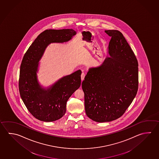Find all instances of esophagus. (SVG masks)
Wrapping results in <instances>:
<instances>
[{
  "mask_svg": "<svg viewBox=\"0 0 159 159\" xmlns=\"http://www.w3.org/2000/svg\"><path fill=\"white\" fill-rule=\"evenodd\" d=\"M85 76V75L84 73H82L81 75V81L83 80L84 79Z\"/></svg>",
  "mask_w": 159,
  "mask_h": 159,
  "instance_id": "esophagus-1",
  "label": "esophagus"
}]
</instances>
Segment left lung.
<instances>
[{"label":"left lung","instance_id":"1","mask_svg":"<svg viewBox=\"0 0 159 159\" xmlns=\"http://www.w3.org/2000/svg\"><path fill=\"white\" fill-rule=\"evenodd\" d=\"M105 32L111 37L109 56L100 66L89 68L82 82L86 115L97 122L121 117L139 87V64L134 51L120 31Z\"/></svg>","mask_w":159,"mask_h":159}]
</instances>
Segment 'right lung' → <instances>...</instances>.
Segmentation results:
<instances>
[{
  "instance_id": "right-lung-1",
  "label": "right lung",
  "mask_w": 159,
  "mask_h": 159,
  "mask_svg": "<svg viewBox=\"0 0 159 159\" xmlns=\"http://www.w3.org/2000/svg\"><path fill=\"white\" fill-rule=\"evenodd\" d=\"M76 34L73 29L45 30L23 56L20 67V95L28 111L37 120L52 122L61 118L65 114L67 100L80 86V70L64 76L47 89L39 85L37 76L39 62L48 45L67 42Z\"/></svg>"
}]
</instances>
